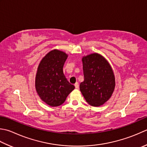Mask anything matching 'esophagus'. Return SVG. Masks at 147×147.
<instances>
[{
	"label": "esophagus",
	"instance_id": "1",
	"mask_svg": "<svg viewBox=\"0 0 147 147\" xmlns=\"http://www.w3.org/2000/svg\"><path fill=\"white\" fill-rule=\"evenodd\" d=\"M74 86H75V88H79V83H78V82H76L75 84H74Z\"/></svg>",
	"mask_w": 147,
	"mask_h": 147
}]
</instances>
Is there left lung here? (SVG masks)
I'll use <instances>...</instances> for the list:
<instances>
[{"label":"left lung","mask_w":147,"mask_h":147,"mask_svg":"<svg viewBox=\"0 0 147 147\" xmlns=\"http://www.w3.org/2000/svg\"><path fill=\"white\" fill-rule=\"evenodd\" d=\"M84 81L80 88L89 105L99 106L107 101L113 92L115 82L113 70L99 54L93 53L82 59Z\"/></svg>","instance_id":"left-lung-1"}]
</instances>
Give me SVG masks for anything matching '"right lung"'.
<instances>
[{
  "mask_svg": "<svg viewBox=\"0 0 147 147\" xmlns=\"http://www.w3.org/2000/svg\"><path fill=\"white\" fill-rule=\"evenodd\" d=\"M67 55L54 50L40 62L36 77V88L41 99L50 106H58L75 87L69 82L63 73Z\"/></svg>",
  "mask_w": 147,
  "mask_h": 147,
  "instance_id": "right-lung-1",
  "label": "right lung"
}]
</instances>
